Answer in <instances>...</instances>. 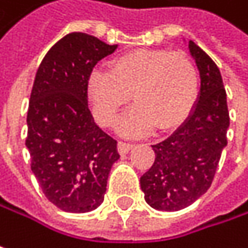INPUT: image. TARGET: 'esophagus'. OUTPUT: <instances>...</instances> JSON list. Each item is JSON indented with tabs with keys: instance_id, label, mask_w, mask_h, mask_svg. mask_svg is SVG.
<instances>
[{
	"instance_id": "1",
	"label": "esophagus",
	"mask_w": 248,
	"mask_h": 248,
	"mask_svg": "<svg viewBox=\"0 0 248 248\" xmlns=\"http://www.w3.org/2000/svg\"><path fill=\"white\" fill-rule=\"evenodd\" d=\"M132 146H133L132 142H126V140H119V142H118V149H119L121 154L129 152V151L132 149Z\"/></svg>"
}]
</instances>
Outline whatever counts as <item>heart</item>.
Segmentation results:
<instances>
[{"instance_id": "heart-1", "label": "heart", "mask_w": 248, "mask_h": 248, "mask_svg": "<svg viewBox=\"0 0 248 248\" xmlns=\"http://www.w3.org/2000/svg\"><path fill=\"white\" fill-rule=\"evenodd\" d=\"M200 94V73L185 53L164 48H139L116 56L108 73L93 72L87 96L94 116L103 126H113L130 96L135 108L122 130L142 133L155 124L161 130L175 127L192 112Z\"/></svg>"}]
</instances>
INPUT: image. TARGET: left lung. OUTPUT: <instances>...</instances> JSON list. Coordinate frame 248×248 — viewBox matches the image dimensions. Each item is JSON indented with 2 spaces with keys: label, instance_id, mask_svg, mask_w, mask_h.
Wrapping results in <instances>:
<instances>
[{
  "label": "left lung",
  "instance_id": "obj_1",
  "mask_svg": "<svg viewBox=\"0 0 248 248\" xmlns=\"http://www.w3.org/2000/svg\"><path fill=\"white\" fill-rule=\"evenodd\" d=\"M188 47L201 77L198 102L171 136L152 145L155 161L140 176L145 201L161 211L182 210L208 191L227 145L230 115L220 69L194 41Z\"/></svg>",
  "mask_w": 248,
  "mask_h": 248
}]
</instances>
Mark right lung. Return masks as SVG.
Masks as SVG:
<instances>
[{
  "label": "right lung",
  "instance_id": "obj_1",
  "mask_svg": "<svg viewBox=\"0 0 248 248\" xmlns=\"http://www.w3.org/2000/svg\"><path fill=\"white\" fill-rule=\"evenodd\" d=\"M116 47L70 32L47 51L35 73L25 146L43 194L63 211L97 208L121 156L116 139L96 124L87 102L93 67Z\"/></svg>",
  "mask_w": 248,
  "mask_h": 248
}]
</instances>
